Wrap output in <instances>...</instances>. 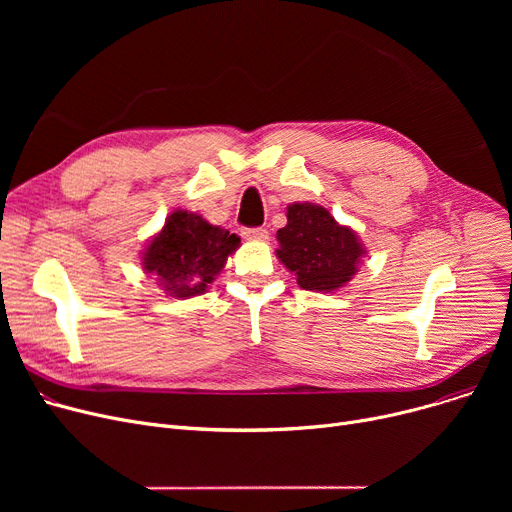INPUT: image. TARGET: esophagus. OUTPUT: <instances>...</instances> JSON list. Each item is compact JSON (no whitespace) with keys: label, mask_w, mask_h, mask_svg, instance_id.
<instances>
[{"label":"esophagus","mask_w":512,"mask_h":512,"mask_svg":"<svg viewBox=\"0 0 512 512\" xmlns=\"http://www.w3.org/2000/svg\"><path fill=\"white\" fill-rule=\"evenodd\" d=\"M242 236H245L247 240H267V230L265 228H242Z\"/></svg>","instance_id":"esophagus-1"}]
</instances>
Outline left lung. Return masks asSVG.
<instances>
[{"instance_id":"8db88e82","label":"left lung","mask_w":512,"mask_h":512,"mask_svg":"<svg viewBox=\"0 0 512 512\" xmlns=\"http://www.w3.org/2000/svg\"><path fill=\"white\" fill-rule=\"evenodd\" d=\"M288 224L278 230V259L297 276L305 290L332 292L357 272L363 247L357 234L340 226L326 207L313 203L288 205Z\"/></svg>"}]
</instances>
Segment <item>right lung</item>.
Wrapping results in <instances>:
<instances>
[{
  "label": "right lung",
  "instance_id": "right-lung-1",
  "mask_svg": "<svg viewBox=\"0 0 512 512\" xmlns=\"http://www.w3.org/2000/svg\"><path fill=\"white\" fill-rule=\"evenodd\" d=\"M240 238L211 226L199 213L174 211L143 253V267L170 297L188 299L207 290Z\"/></svg>",
  "mask_w": 512,
  "mask_h": 512
}]
</instances>
